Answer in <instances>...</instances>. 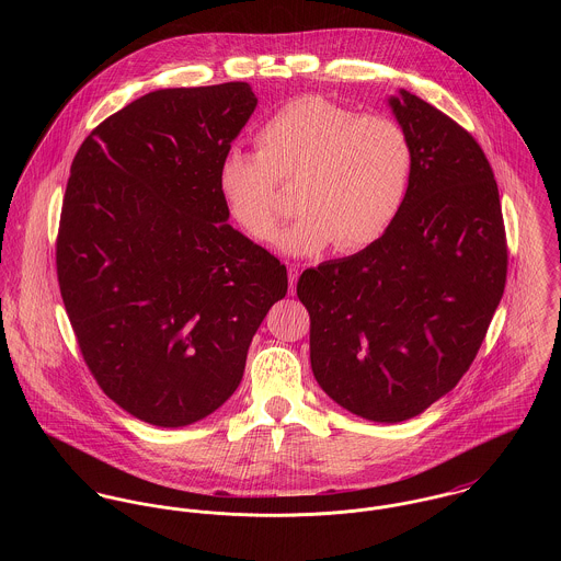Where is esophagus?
Returning a JSON list of instances; mask_svg holds the SVG:
<instances>
[{
  "label": "esophagus",
  "mask_w": 561,
  "mask_h": 561,
  "mask_svg": "<svg viewBox=\"0 0 561 561\" xmlns=\"http://www.w3.org/2000/svg\"><path fill=\"white\" fill-rule=\"evenodd\" d=\"M287 276H289V291H291V296H294V294H296V285H298L300 270L294 267V265H289V267H287Z\"/></svg>",
  "instance_id": "obj_1"
}]
</instances>
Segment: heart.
I'll return each instance as SVG.
<instances>
[{
  "instance_id": "heart-1",
  "label": "heart",
  "mask_w": 561,
  "mask_h": 561,
  "mask_svg": "<svg viewBox=\"0 0 561 561\" xmlns=\"http://www.w3.org/2000/svg\"><path fill=\"white\" fill-rule=\"evenodd\" d=\"M259 153L231 147L218 165V190L231 216L254 241L278 233V181L300 179L298 220L278 248L311 256L339 241L356 252L382 240L400 218L410 179L412 142L398 121L358 114L320 94L283 103L256 131Z\"/></svg>"
}]
</instances>
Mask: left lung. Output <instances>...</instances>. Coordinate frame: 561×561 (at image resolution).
I'll return each instance as SVG.
<instances>
[{"mask_svg": "<svg viewBox=\"0 0 561 561\" xmlns=\"http://www.w3.org/2000/svg\"><path fill=\"white\" fill-rule=\"evenodd\" d=\"M387 101L412 142L400 218L360 252L305 270L298 298L323 393L356 416L400 423L471 367L503 296L507 245L476 138L403 88Z\"/></svg>", "mask_w": 561, "mask_h": 561, "instance_id": "1", "label": "left lung"}]
</instances>
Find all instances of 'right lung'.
Instances as JSON below:
<instances>
[{"instance_id":"right-lung-1","label":"right lung","mask_w":561,"mask_h":561,"mask_svg":"<svg viewBox=\"0 0 561 561\" xmlns=\"http://www.w3.org/2000/svg\"><path fill=\"white\" fill-rule=\"evenodd\" d=\"M256 107L245 81L153 90L80 147L56 248L85 365L136 419L185 427L240 387L287 267L229 220L218 165Z\"/></svg>"}]
</instances>
